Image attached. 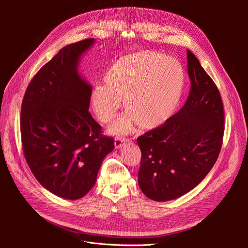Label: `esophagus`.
Here are the masks:
<instances>
[{"instance_id":"1","label":"esophagus","mask_w":248,"mask_h":248,"mask_svg":"<svg viewBox=\"0 0 248 248\" xmlns=\"http://www.w3.org/2000/svg\"><path fill=\"white\" fill-rule=\"evenodd\" d=\"M129 140H130V139L127 138V137L118 136V137H116V139H115V147H116V148H121L124 143L128 142Z\"/></svg>"}]
</instances>
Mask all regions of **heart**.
I'll list each match as a JSON object with an SVG mask.
<instances>
[{
    "label": "heart",
    "instance_id": "obj_1",
    "mask_svg": "<svg viewBox=\"0 0 248 248\" xmlns=\"http://www.w3.org/2000/svg\"><path fill=\"white\" fill-rule=\"evenodd\" d=\"M105 85L93 89L92 103L98 118L110 122L124 101L127 114L111 127L114 133L127 132L137 122L151 128L165 122L183 94L185 75L172 58L155 52H140L119 60L106 75Z\"/></svg>",
    "mask_w": 248,
    "mask_h": 248
}]
</instances>
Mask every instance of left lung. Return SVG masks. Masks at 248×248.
I'll return each mask as SVG.
<instances>
[{
    "instance_id": "8db88e82",
    "label": "left lung",
    "mask_w": 248,
    "mask_h": 248,
    "mask_svg": "<svg viewBox=\"0 0 248 248\" xmlns=\"http://www.w3.org/2000/svg\"><path fill=\"white\" fill-rule=\"evenodd\" d=\"M190 91L184 107L164 124L137 138L138 185L155 201L178 198L213 168L224 136V106L218 87L187 50Z\"/></svg>"
}]
</instances>
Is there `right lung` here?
I'll return each instance as SVG.
<instances>
[{
	"label": "right lung",
	"instance_id": "add662e5",
	"mask_svg": "<svg viewBox=\"0 0 248 248\" xmlns=\"http://www.w3.org/2000/svg\"><path fill=\"white\" fill-rule=\"evenodd\" d=\"M93 38L67 45L31 79L21 104L23 154L32 173L55 195L76 200L94 186L114 138L103 135L88 109L91 86L79 76Z\"/></svg>",
	"mask_w": 248,
	"mask_h": 248
}]
</instances>
